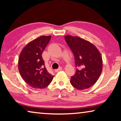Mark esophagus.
<instances>
[{"label": "esophagus", "instance_id": "34e87169", "mask_svg": "<svg viewBox=\"0 0 121 121\" xmlns=\"http://www.w3.org/2000/svg\"><path fill=\"white\" fill-rule=\"evenodd\" d=\"M62 70V67H59L58 69H56L55 70H54V72H59V71H60V70Z\"/></svg>", "mask_w": 121, "mask_h": 121}]
</instances>
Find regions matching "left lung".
Segmentation results:
<instances>
[{"label": "left lung", "mask_w": 121, "mask_h": 121, "mask_svg": "<svg viewBox=\"0 0 121 121\" xmlns=\"http://www.w3.org/2000/svg\"><path fill=\"white\" fill-rule=\"evenodd\" d=\"M64 39L73 53L76 67H79L75 75L71 77V84L78 90L90 88L102 72L100 52L93 44L78 36L66 35Z\"/></svg>", "instance_id": "obj_1"}]
</instances>
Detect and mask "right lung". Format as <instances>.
Segmentation results:
<instances>
[{
	"label": "right lung",
	"instance_id": "right-lung-1",
	"mask_svg": "<svg viewBox=\"0 0 121 121\" xmlns=\"http://www.w3.org/2000/svg\"><path fill=\"white\" fill-rule=\"evenodd\" d=\"M51 36H41L26 44L20 54L18 68L24 80L32 88L44 89L52 82L54 76L45 67L42 54Z\"/></svg>",
	"mask_w": 121,
	"mask_h": 121
}]
</instances>
